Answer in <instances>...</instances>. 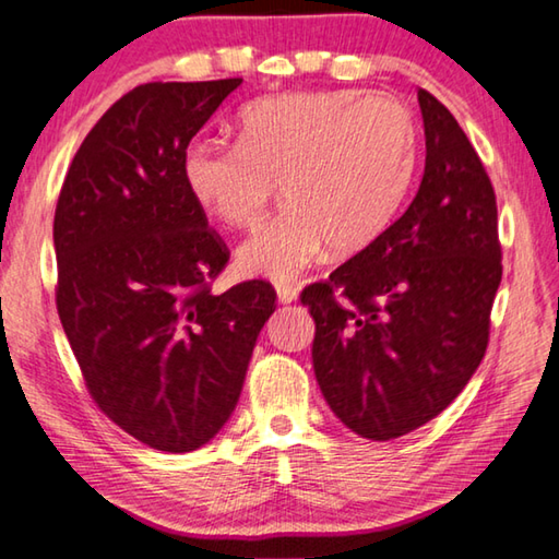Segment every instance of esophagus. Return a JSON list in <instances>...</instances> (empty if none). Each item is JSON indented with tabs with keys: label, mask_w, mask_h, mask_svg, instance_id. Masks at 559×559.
Masks as SVG:
<instances>
[{
	"label": "esophagus",
	"mask_w": 559,
	"mask_h": 559,
	"mask_svg": "<svg viewBox=\"0 0 559 559\" xmlns=\"http://www.w3.org/2000/svg\"><path fill=\"white\" fill-rule=\"evenodd\" d=\"M299 297V289L292 287V285H277V299L282 305H292V301H297Z\"/></svg>",
	"instance_id": "obj_1"
}]
</instances>
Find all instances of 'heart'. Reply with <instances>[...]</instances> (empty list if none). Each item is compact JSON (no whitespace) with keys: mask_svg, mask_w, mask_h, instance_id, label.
Listing matches in <instances>:
<instances>
[{"mask_svg":"<svg viewBox=\"0 0 559 559\" xmlns=\"http://www.w3.org/2000/svg\"><path fill=\"white\" fill-rule=\"evenodd\" d=\"M417 169L413 112L390 95L309 91L262 97L238 115V142H191L181 179L235 228L262 221L277 181L287 209L238 248L252 277L292 282L324 250L356 254L395 223Z\"/></svg>","mask_w":559,"mask_h":559,"instance_id":"heart-1","label":"heart"}]
</instances>
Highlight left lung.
Here are the masks:
<instances>
[{
	"instance_id": "left-lung-1",
	"label": "left lung",
	"mask_w": 559,
	"mask_h": 559,
	"mask_svg": "<svg viewBox=\"0 0 559 559\" xmlns=\"http://www.w3.org/2000/svg\"><path fill=\"white\" fill-rule=\"evenodd\" d=\"M425 174L383 238L301 292L314 317L317 383L373 442L437 417L476 373L501 285L491 179L454 115L417 91Z\"/></svg>"
}]
</instances>
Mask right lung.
Segmentation results:
<instances>
[{
    "label": "right lung",
    "mask_w": 559,
    "mask_h": 559,
    "mask_svg": "<svg viewBox=\"0 0 559 559\" xmlns=\"http://www.w3.org/2000/svg\"><path fill=\"white\" fill-rule=\"evenodd\" d=\"M242 78L146 83L75 152L58 195L56 307L97 407L146 447L183 454L228 423L270 282L213 295L228 248L181 179V154Z\"/></svg>",
    "instance_id": "obj_1"
}]
</instances>
